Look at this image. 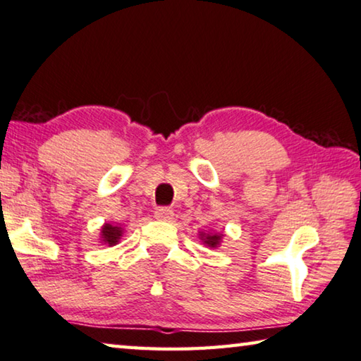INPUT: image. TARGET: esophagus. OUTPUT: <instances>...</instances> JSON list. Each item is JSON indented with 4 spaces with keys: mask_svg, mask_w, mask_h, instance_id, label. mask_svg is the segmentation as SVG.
<instances>
[{
    "mask_svg": "<svg viewBox=\"0 0 361 361\" xmlns=\"http://www.w3.org/2000/svg\"><path fill=\"white\" fill-rule=\"evenodd\" d=\"M174 216L173 209L161 207V208H157V212H154V218L159 219V221H171Z\"/></svg>",
    "mask_w": 361,
    "mask_h": 361,
    "instance_id": "1",
    "label": "esophagus"
}]
</instances>
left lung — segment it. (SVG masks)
Wrapping results in <instances>:
<instances>
[{
  "label": "left lung",
  "mask_w": 361,
  "mask_h": 361,
  "mask_svg": "<svg viewBox=\"0 0 361 361\" xmlns=\"http://www.w3.org/2000/svg\"><path fill=\"white\" fill-rule=\"evenodd\" d=\"M200 238H202L203 243H207L208 247H218L221 238H223V234H204V232H200Z\"/></svg>",
  "instance_id": "left-lung-1"
}]
</instances>
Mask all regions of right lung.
Instances as JSON below:
<instances>
[{"label":"right lung","instance_id":"add662e5","mask_svg":"<svg viewBox=\"0 0 361 361\" xmlns=\"http://www.w3.org/2000/svg\"><path fill=\"white\" fill-rule=\"evenodd\" d=\"M123 227L114 224H104L102 227V242L108 243L109 247H113L119 242V238L123 237Z\"/></svg>","mask_w":361,"mask_h":361}]
</instances>
